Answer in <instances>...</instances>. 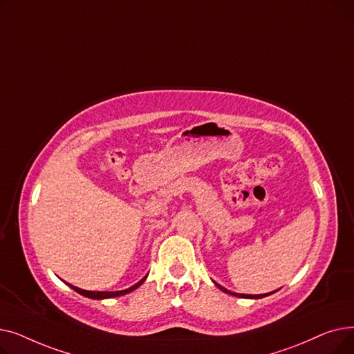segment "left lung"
<instances>
[{
  "label": "left lung",
  "mask_w": 354,
  "mask_h": 354,
  "mask_svg": "<svg viewBox=\"0 0 354 354\" xmlns=\"http://www.w3.org/2000/svg\"><path fill=\"white\" fill-rule=\"evenodd\" d=\"M215 286H216V287H218L221 291L228 292V294H231V295H235V297H241V299H263V297H267V295H270V294L275 292V291H272V292H268V294H257V295H250V294H238V292H231L230 290L224 288V287L219 286V284H216V283H215Z\"/></svg>",
  "instance_id": "8db88e82"
}]
</instances>
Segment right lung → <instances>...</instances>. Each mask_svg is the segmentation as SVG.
Returning a JSON list of instances; mask_svg holds the SVG:
<instances>
[{
	"instance_id": "obj_1",
	"label": "right lung",
	"mask_w": 354,
	"mask_h": 354,
	"mask_svg": "<svg viewBox=\"0 0 354 354\" xmlns=\"http://www.w3.org/2000/svg\"><path fill=\"white\" fill-rule=\"evenodd\" d=\"M145 280H146V277H145V278H142V280H140L138 284L132 286L130 288L122 290V291H87V290H82V288H79V287H74V286H71V284H68V283H67V286H68V287H71V288H73L74 291H76V292H79V294H82V295H84V297H88V299L103 300V299H113V297L124 295V294H127V292H130V291H133V290H136L138 287H140V286L143 284V281H145Z\"/></svg>"
}]
</instances>
